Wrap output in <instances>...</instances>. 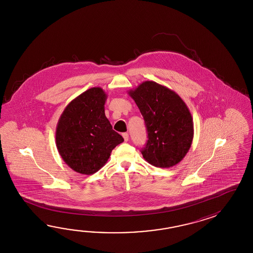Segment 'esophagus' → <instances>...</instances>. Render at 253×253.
Returning a JSON list of instances; mask_svg holds the SVG:
<instances>
[{
  "instance_id": "34e87169",
  "label": "esophagus",
  "mask_w": 253,
  "mask_h": 253,
  "mask_svg": "<svg viewBox=\"0 0 253 253\" xmlns=\"http://www.w3.org/2000/svg\"><path fill=\"white\" fill-rule=\"evenodd\" d=\"M122 135H123V137H124V140L126 141V142H127L128 141V134L127 133H123L122 134Z\"/></svg>"
}]
</instances>
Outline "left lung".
Segmentation results:
<instances>
[{
	"label": "left lung",
	"mask_w": 253,
	"mask_h": 253,
	"mask_svg": "<svg viewBox=\"0 0 253 253\" xmlns=\"http://www.w3.org/2000/svg\"><path fill=\"white\" fill-rule=\"evenodd\" d=\"M129 96L145 119L148 140L141 153L154 167L169 168L186 156L194 138L188 107L175 92L154 81H145Z\"/></svg>",
	"instance_id": "8db88e82"
}]
</instances>
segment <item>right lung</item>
<instances>
[{"label":"right lung","mask_w":253,"mask_h":253,"mask_svg":"<svg viewBox=\"0 0 253 253\" xmlns=\"http://www.w3.org/2000/svg\"><path fill=\"white\" fill-rule=\"evenodd\" d=\"M107 97L101 87H91L74 98L59 118L56 145L63 161L75 172H97L124 141L105 115Z\"/></svg>","instance_id":"obj_1"}]
</instances>
